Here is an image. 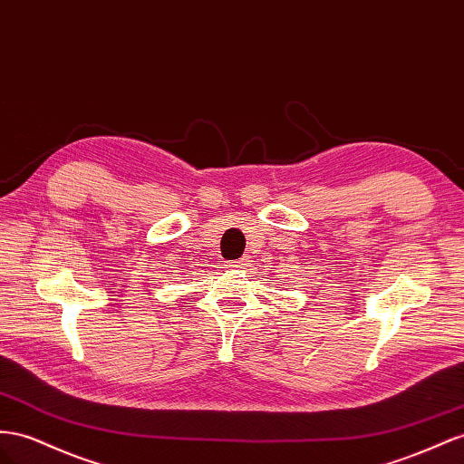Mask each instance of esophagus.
<instances>
[{
	"label": "esophagus",
	"instance_id": "esophagus-1",
	"mask_svg": "<svg viewBox=\"0 0 464 464\" xmlns=\"http://www.w3.org/2000/svg\"><path fill=\"white\" fill-rule=\"evenodd\" d=\"M249 263V257H240V259H236V261H232L228 267H246Z\"/></svg>",
	"mask_w": 464,
	"mask_h": 464
}]
</instances>
